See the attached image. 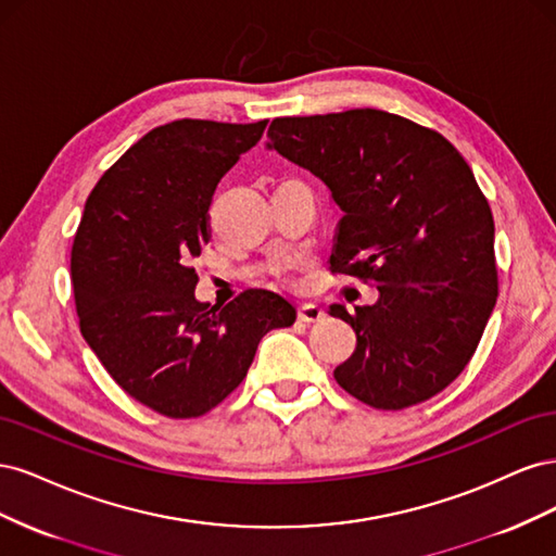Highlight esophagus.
<instances>
[{"label":"esophagus","instance_id":"34e87169","mask_svg":"<svg viewBox=\"0 0 556 556\" xmlns=\"http://www.w3.org/2000/svg\"><path fill=\"white\" fill-rule=\"evenodd\" d=\"M299 319L301 323H319V319H325V311L317 308L315 304H304L299 308Z\"/></svg>","mask_w":556,"mask_h":556}]
</instances>
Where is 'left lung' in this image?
I'll use <instances>...</instances> for the list:
<instances>
[{
  "label": "left lung",
  "mask_w": 556,
  "mask_h": 556,
  "mask_svg": "<svg viewBox=\"0 0 556 556\" xmlns=\"http://www.w3.org/2000/svg\"><path fill=\"white\" fill-rule=\"evenodd\" d=\"M268 148L323 178L341 206L331 274L380 290L374 306L329 311L357 333L336 382L378 410L443 392L498 296L492 208L459 150L378 109L276 117Z\"/></svg>",
  "instance_id": "8db88e82"
}]
</instances>
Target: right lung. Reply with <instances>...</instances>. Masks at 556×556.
Instances as JSON below:
<instances>
[{
	"label": "right lung",
	"mask_w": 556,
	"mask_h": 556,
	"mask_svg": "<svg viewBox=\"0 0 556 556\" xmlns=\"http://www.w3.org/2000/svg\"><path fill=\"white\" fill-rule=\"evenodd\" d=\"M264 127L185 117L150 129L99 178L76 229L83 339L131 399L164 417L215 408L243 382L262 336L296 319L266 290L227 306L194 299L213 192Z\"/></svg>",
	"instance_id": "right-lung-1"
}]
</instances>
